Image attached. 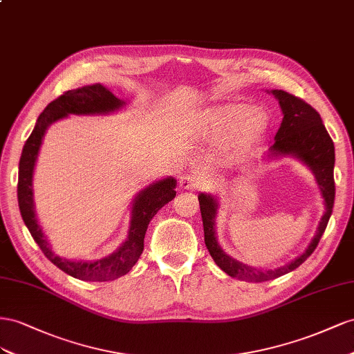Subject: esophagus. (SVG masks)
I'll return each mask as SVG.
<instances>
[{
    "label": "esophagus",
    "mask_w": 354,
    "mask_h": 354,
    "mask_svg": "<svg viewBox=\"0 0 354 354\" xmlns=\"http://www.w3.org/2000/svg\"><path fill=\"white\" fill-rule=\"evenodd\" d=\"M179 187L184 189H198L201 187V180L193 175H184L179 178Z\"/></svg>",
    "instance_id": "1"
}]
</instances>
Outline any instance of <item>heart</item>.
<instances>
[{
	"label": "heart",
	"mask_w": 354,
	"mask_h": 354,
	"mask_svg": "<svg viewBox=\"0 0 354 354\" xmlns=\"http://www.w3.org/2000/svg\"><path fill=\"white\" fill-rule=\"evenodd\" d=\"M268 127V115L245 104H224L206 109L197 120V132L205 139L222 138L227 153H241L254 145Z\"/></svg>",
	"instance_id": "b5f03b06"
}]
</instances>
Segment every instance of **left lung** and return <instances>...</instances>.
<instances>
[{
  "mask_svg": "<svg viewBox=\"0 0 354 354\" xmlns=\"http://www.w3.org/2000/svg\"><path fill=\"white\" fill-rule=\"evenodd\" d=\"M268 93L279 100L283 120H281L280 127L274 136V142L271 144L264 160L268 161L281 157H294L299 160L302 165L307 166L311 170V174L315 175L316 184L323 197L325 212H323L320 218L315 237L311 239L308 246L301 255L281 267L262 270L243 264V262L230 257L221 248L216 237V216L219 201L214 194L200 193L198 201L201 218H203L205 243L212 259L228 276L245 281H267L288 274V272L298 268L315 252L322 234L325 233L335 200V147L329 133L326 132V127L323 124L319 113L302 99L283 92V90H271Z\"/></svg>",
  "mask_w": 354,
  "mask_h": 354,
  "instance_id": "obj_1",
  "label": "left lung"
}]
</instances>
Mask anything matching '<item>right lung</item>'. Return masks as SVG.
<instances>
[{
    "mask_svg": "<svg viewBox=\"0 0 354 354\" xmlns=\"http://www.w3.org/2000/svg\"><path fill=\"white\" fill-rule=\"evenodd\" d=\"M126 106V100L117 97L111 90L100 84H88L68 90L50 102L39 114L31 136L24 145L19 161L17 200L20 215L34 237L35 243L53 264L66 274L86 281L115 280L127 274L136 264L144 250V239L148 224L157 212L176 196V179L167 176L147 185L135 196L130 207L127 237L113 254L92 261H74L56 255L52 245L39 225L34 201V170L47 129L56 121L71 114L75 115H108Z\"/></svg>",
    "mask_w": 354,
    "mask_h": 354,
    "instance_id": "add662e5",
    "label": "right lung"
}]
</instances>
